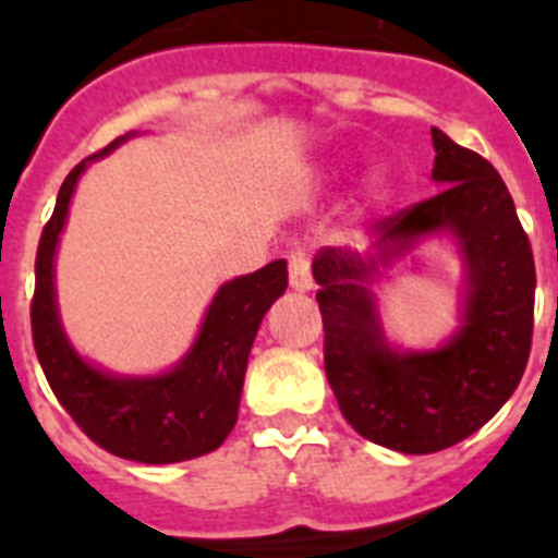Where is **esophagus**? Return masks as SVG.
<instances>
[{"label": "esophagus", "instance_id": "34e87169", "mask_svg": "<svg viewBox=\"0 0 558 558\" xmlns=\"http://www.w3.org/2000/svg\"><path fill=\"white\" fill-rule=\"evenodd\" d=\"M290 263V288L293 290H313V270H310V254L302 248V245H295L290 248L288 254Z\"/></svg>", "mask_w": 558, "mask_h": 558}]
</instances>
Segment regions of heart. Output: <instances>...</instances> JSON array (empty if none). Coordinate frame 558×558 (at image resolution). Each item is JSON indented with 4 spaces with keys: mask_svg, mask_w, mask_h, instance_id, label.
Returning a JSON list of instances; mask_svg holds the SVG:
<instances>
[{
    "mask_svg": "<svg viewBox=\"0 0 558 558\" xmlns=\"http://www.w3.org/2000/svg\"><path fill=\"white\" fill-rule=\"evenodd\" d=\"M386 190H388V184H386V175H374L372 181H368V195H372V198H386Z\"/></svg>",
    "mask_w": 558,
    "mask_h": 558,
    "instance_id": "1",
    "label": "heart"
}]
</instances>
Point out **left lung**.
<instances>
[{
	"instance_id": "8db88e82",
	"label": "left lung",
	"mask_w": 558,
	"mask_h": 558,
	"mask_svg": "<svg viewBox=\"0 0 558 558\" xmlns=\"http://www.w3.org/2000/svg\"><path fill=\"white\" fill-rule=\"evenodd\" d=\"M433 198L377 223V254L322 248L313 263L324 368L340 413L363 438L408 456L481 430L520 386L534 335L536 270L514 201L489 161L433 128ZM450 230L468 265L459 332L433 353H397L367 290L379 264Z\"/></svg>"
}]
</instances>
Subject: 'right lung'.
I'll list each match as a JSON object with an SVG mask.
<instances>
[{
	"label": "right lung",
	"instance_id": "add662e5",
	"mask_svg": "<svg viewBox=\"0 0 558 558\" xmlns=\"http://www.w3.org/2000/svg\"><path fill=\"white\" fill-rule=\"evenodd\" d=\"M120 142L125 136L83 159L61 184L36 254L33 343L52 393L95 445L128 461H190L218 450L234 427L251 343L263 315L288 288V263L276 259L226 282L206 310L198 340L167 374L117 377L86 363L58 318L56 248L81 172Z\"/></svg>",
	"mask_w": 558,
	"mask_h": 558
}]
</instances>
